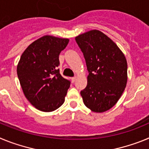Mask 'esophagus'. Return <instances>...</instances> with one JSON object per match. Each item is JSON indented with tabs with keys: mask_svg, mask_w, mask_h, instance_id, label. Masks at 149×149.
Returning a JSON list of instances; mask_svg holds the SVG:
<instances>
[{
	"mask_svg": "<svg viewBox=\"0 0 149 149\" xmlns=\"http://www.w3.org/2000/svg\"><path fill=\"white\" fill-rule=\"evenodd\" d=\"M75 80H76V77H72V82H74V81H75Z\"/></svg>",
	"mask_w": 149,
	"mask_h": 149,
	"instance_id": "1",
	"label": "esophagus"
}]
</instances>
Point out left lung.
<instances>
[{
    "mask_svg": "<svg viewBox=\"0 0 149 149\" xmlns=\"http://www.w3.org/2000/svg\"><path fill=\"white\" fill-rule=\"evenodd\" d=\"M89 72L86 87L81 91L84 104L103 113L116 104L127 84L125 56L108 36L97 30L75 38Z\"/></svg>",
    "mask_w": 149,
    "mask_h": 149,
    "instance_id": "obj_1",
    "label": "left lung"
}]
</instances>
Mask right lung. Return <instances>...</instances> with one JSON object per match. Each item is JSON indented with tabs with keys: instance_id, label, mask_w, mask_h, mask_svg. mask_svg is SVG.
Instances as JSON below:
<instances>
[{
	"instance_id": "add662e5",
	"label": "right lung",
	"mask_w": 149,
	"mask_h": 149,
	"mask_svg": "<svg viewBox=\"0 0 149 149\" xmlns=\"http://www.w3.org/2000/svg\"><path fill=\"white\" fill-rule=\"evenodd\" d=\"M68 41L45 36L30 44L18 62L17 74L24 94L41 111H54L64 103L71 81L60 74L59 55Z\"/></svg>"
}]
</instances>
